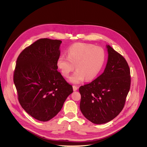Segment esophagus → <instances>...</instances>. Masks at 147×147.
<instances>
[{
	"mask_svg": "<svg viewBox=\"0 0 147 147\" xmlns=\"http://www.w3.org/2000/svg\"><path fill=\"white\" fill-rule=\"evenodd\" d=\"M72 87H73V90H74V91L77 90H78V86H76V85H73V86H72Z\"/></svg>",
	"mask_w": 147,
	"mask_h": 147,
	"instance_id": "obj_1",
	"label": "esophagus"
}]
</instances>
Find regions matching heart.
Segmentation results:
<instances>
[{
    "label": "heart",
    "mask_w": 147,
    "mask_h": 147,
    "mask_svg": "<svg viewBox=\"0 0 147 147\" xmlns=\"http://www.w3.org/2000/svg\"><path fill=\"white\" fill-rule=\"evenodd\" d=\"M105 58V51L102 47L79 42L69 47L67 56L61 55L57 64L65 78H68L75 68L76 71L69 80L74 84H79L85 79L87 81L94 79L101 71Z\"/></svg>",
    "instance_id": "heart-1"
}]
</instances>
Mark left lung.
Listing matches in <instances>:
<instances>
[{
    "label": "left lung",
    "instance_id": "1",
    "mask_svg": "<svg viewBox=\"0 0 147 147\" xmlns=\"http://www.w3.org/2000/svg\"><path fill=\"white\" fill-rule=\"evenodd\" d=\"M106 47L108 59L104 72L79 88L82 113L89 121L99 125L113 120L121 112L131 85L126 59L109 45Z\"/></svg>",
    "mask_w": 147,
    "mask_h": 147
}]
</instances>
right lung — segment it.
Here are the masks:
<instances>
[{
    "label": "right lung",
    "instance_id": "add662e5",
    "mask_svg": "<svg viewBox=\"0 0 147 147\" xmlns=\"http://www.w3.org/2000/svg\"><path fill=\"white\" fill-rule=\"evenodd\" d=\"M61 40L41 38L24 49L19 55L13 73L18 100L30 116L46 122L61 110L73 92L58 71Z\"/></svg>",
    "mask_w": 147,
    "mask_h": 147
}]
</instances>
